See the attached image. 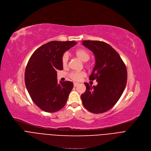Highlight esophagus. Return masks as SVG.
<instances>
[{
	"mask_svg": "<svg viewBox=\"0 0 151 151\" xmlns=\"http://www.w3.org/2000/svg\"><path fill=\"white\" fill-rule=\"evenodd\" d=\"M79 85V84L78 83H74V84H73V86H74V87H76L77 86H78Z\"/></svg>",
	"mask_w": 151,
	"mask_h": 151,
	"instance_id": "34e87169",
	"label": "esophagus"
}]
</instances>
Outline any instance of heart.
I'll use <instances>...</instances> for the list:
<instances>
[{
	"label": "heart",
	"instance_id": "b5f03b06",
	"mask_svg": "<svg viewBox=\"0 0 151 151\" xmlns=\"http://www.w3.org/2000/svg\"><path fill=\"white\" fill-rule=\"evenodd\" d=\"M75 55L83 62H86L90 58V54L85 49H79L75 52ZM68 53H64L61 58V63L64 68H65L68 65ZM86 76L84 72H72L70 74V77L74 81H80L83 77Z\"/></svg>",
	"mask_w": 151,
	"mask_h": 151
}]
</instances>
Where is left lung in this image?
<instances>
[{"instance_id": "8db88e82", "label": "left lung", "mask_w": 151, "mask_h": 151, "mask_svg": "<svg viewBox=\"0 0 151 151\" xmlns=\"http://www.w3.org/2000/svg\"><path fill=\"white\" fill-rule=\"evenodd\" d=\"M83 45L93 53L95 65L90 80L98 82L92 86L85 83L86 92L81 96L84 107L93 114L111 109L123 94L127 83L126 67L119 54L108 44L98 41H83Z\"/></svg>"}]
</instances>
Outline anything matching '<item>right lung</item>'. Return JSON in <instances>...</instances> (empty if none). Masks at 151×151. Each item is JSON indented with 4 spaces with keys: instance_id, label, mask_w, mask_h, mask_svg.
<instances>
[{
    "instance_id": "1",
    "label": "right lung",
    "mask_w": 151,
    "mask_h": 151,
    "mask_svg": "<svg viewBox=\"0 0 151 151\" xmlns=\"http://www.w3.org/2000/svg\"><path fill=\"white\" fill-rule=\"evenodd\" d=\"M75 41H51L38 48L30 57L25 72V83L33 101L43 111L53 113L63 109L73 87L71 81L58 83L62 70L61 58Z\"/></svg>"
}]
</instances>
